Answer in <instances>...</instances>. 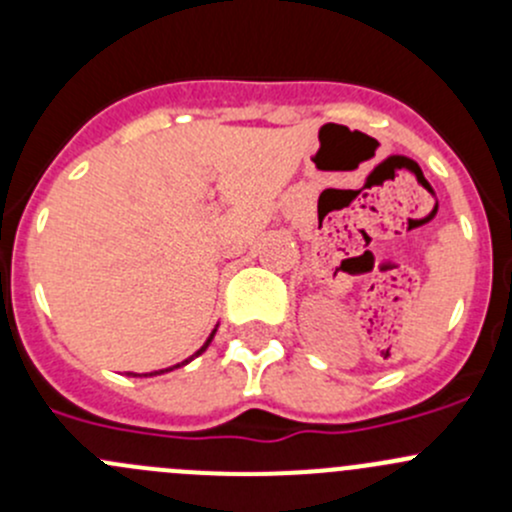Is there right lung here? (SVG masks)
Listing matches in <instances>:
<instances>
[{
	"label": "right lung",
	"instance_id": "obj_1",
	"mask_svg": "<svg viewBox=\"0 0 512 512\" xmlns=\"http://www.w3.org/2000/svg\"><path fill=\"white\" fill-rule=\"evenodd\" d=\"M213 337H215V329H213V334H210V337H208V342H205V344H203V347H200V352H195L193 356L203 354V352H205V349H208V344H210V342H213ZM193 356H190V359H193ZM190 359H185V361H183V364H188V361H190ZM183 364H175V366H173V369H178V366H183ZM165 371H170V369H165ZM156 374H163V371H153V374H143V376H156ZM133 376H138V374H133Z\"/></svg>",
	"mask_w": 512,
	"mask_h": 512
}]
</instances>
